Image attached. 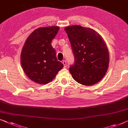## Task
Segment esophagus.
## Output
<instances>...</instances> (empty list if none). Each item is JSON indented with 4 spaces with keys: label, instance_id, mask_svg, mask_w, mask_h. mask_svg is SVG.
Segmentation results:
<instances>
[{
    "label": "esophagus",
    "instance_id": "esophagus-1",
    "mask_svg": "<svg viewBox=\"0 0 128 128\" xmlns=\"http://www.w3.org/2000/svg\"><path fill=\"white\" fill-rule=\"evenodd\" d=\"M62 64H64V68H66V66H67V64H66V60H63L62 61Z\"/></svg>",
    "mask_w": 128,
    "mask_h": 128
}]
</instances>
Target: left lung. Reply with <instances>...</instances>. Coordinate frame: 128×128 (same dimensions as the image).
<instances>
[{"instance_id":"1","label":"left lung","mask_w":128,"mask_h":128,"mask_svg":"<svg viewBox=\"0 0 128 128\" xmlns=\"http://www.w3.org/2000/svg\"><path fill=\"white\" fill-rule=\"evenodd\" d=\"M74 56L70 73L77 82L92 86L101 80L108 67L109 54L99 33L90 28L72 25L64 28Z\"/></svg>"}]
</instances>
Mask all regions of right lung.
<instances>
[{
    "label": "right lung",
    "mask_w": 128,
    "mask_h": 128,
    "mask_svg": "<svg viewBox=\"0 0 128 128\" xmlns=\"http://www.w3.org/2000/svg\"><path fill=\"white\" fill-rule=\"evenodd\" d=\"M60 27L39 28L29 35L21 54V63L26 76L34 82L46 84L52 80L64 64L57 60L51 42Z\"/></svg>",
    "instance_id": "obj_1"
}]
</instances>
